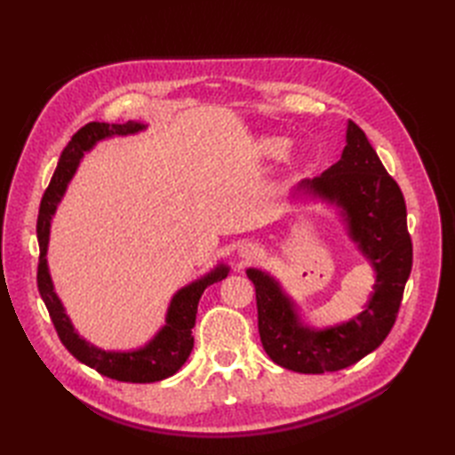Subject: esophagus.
I'll list each match as a JSON object with an SVG mask.
<instances>
[{
  "mask_svg": "<svg viewBox=\"0 0 455 455\" xmlns=\"http://www.w3.org/2000/svg\"><path fill=\"white\" fill-rule=\"evenodd\" d=\"M244 256H254V254H252V252H246V254H244Z\"/></svg>",
  "mask_w": 455,
  "mask_h": 455,
  "instance_id": "1",
  "label": "esophagus"
}]
</instances>
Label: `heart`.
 <instances>
[{
    "label": "heart",
    "mask_w": 455,
    "mask_h": 455,
    "mask_svg": "<svg viewBox=\"0 0 455 455\" xmlns=\"http://www.w3.org/2000/svg\"><path fill=\"white\" fill-rule=\"evenodd\" d=\"M288 146H291V142L286 139H281V136H267V139L261 140V149H264V154L269 157H283Z\"/></svg>",
    "instance_id": "heart-1"
}]
</instances>
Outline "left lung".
Wrapping results in <instances>:
<instances>
[{
	"instance_id": "obj_1",
	"label": "left lung",
	"mask_w": 455,
	"mask_h": 455,
	"mask_svg": "<svg viewBox=\"0 0 455 455\" xmlns=\"http://www.w3.org/2000/svg\"><path fill=\"white\" fill-rule=\"evenodd\" d=\"M298 189L339 206L349 237L376 271L366 309L324 330L301 324L291 298L267 273L246 271L256 288L259 339L269 359L299 374H324L359 363L391 332L411 271V239L403 191L353 121L341 159Z\"/></svg>"
}]
</instances>
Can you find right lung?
<instances>
[{
    "label": "right lung",
    "instance_id": "obj_1",
    "mask_svg": "<svg viewBox=\"0 0 455 455\" xmlns=\"http://www.w3.org/2000/svg\"><path fill=\"white\" fill-rule=\"evenodd\" d=\"M146 129V125L136 121H127L123 125L117 123H87L81 127L72 140L64 148L62 156L59 159L57 171H54L51 184L45 189L44 199L39 204L37 214V241H39V264H37V288L39 294L44 298L47 311L51 315V321L54 330L64 343V347L70 351L79 363H84L94 368L99 374L112 378L117 381L127 383H154L161 381L176 374L182 364L188 361V356L194 349V336H191V328L196 326V315L201 294L209 284H214L228 277V267L222 264L218 266L203 279L184 286L178 291L171 301V307L167 313V324H164L159 334L151 339L148 346L136 351H102L99 347L91 346L84 338L74 330L70 319L64 313L60 299L54 292V286L47 267V244H49V228L51 218L57 211V204L62 199L64 191L70 178L74 176L79 159L84 157L85 151H89L96 142L109 139L116 134H134Z\"/></svg>",
    "mask_w": 455,
    "mask_h": 455
}]
</instances>
